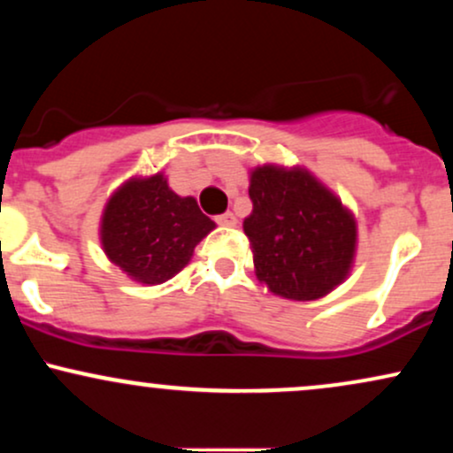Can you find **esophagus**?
Listing matches in <instances>:
<instances>
[{
	"label": "esophagus",
	"instance_id": "1",
	"mask_svg": "<svg viewBox=\"0 0 453 453\" xmlns=\"http://www.w3.org/2000/svg\"><path fill=\"white\" fill-rule=\"evenodd\" d=\"M215 221L219 223V226H227V227H232V226H236V217H234V212H223V215H219V217H215Z\"/></svg>",
	"mask_w": 453,
	"mask_h": 453
}]
</instances>
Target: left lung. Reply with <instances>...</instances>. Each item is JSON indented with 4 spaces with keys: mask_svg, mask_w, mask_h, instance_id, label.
I'll return each instance as SVG.
<instances>
[{
    "mask_svg": "<svg viewBox=\"0 0 453 453\" xmlns=\"http://www.w3.org/2000/svg\"><path fill=\"white\" fill-rule=\"evenodd\" d=\"M253 211L244 234L259 283L288 300H317L351 274L356 215L304 165L264 164L249 170Z\"/></svg>",
    "mask_w": 453,
    "mask_h": 453,
    "instance_id": "8db88e82",
    "label": "left lung"
}]
</instances>
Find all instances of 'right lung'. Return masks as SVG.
I'll return each instance as SVG.
<instances>
[{"mask_svg":"<svg viewBox=\"0 0 453 453\" xmlns=\"http://www.w3.org/2000/svg\"><path fill=\"white\" fill-rule=\"evenodd\" d=\"M196 197L170 189L164 173L129 176L112 191L100 217L108 262L142 285H159L194 257L196 244L215 230Z\"/></svg>","mask_w":453,"mask_h":453,"instance_id":"right-lung-1","label":"right lung"}]
</instances>
